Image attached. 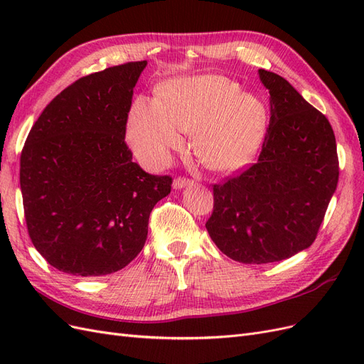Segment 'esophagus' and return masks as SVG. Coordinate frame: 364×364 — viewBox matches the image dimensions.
<instances>
[{
  "label": "esophagus",
  "instance_id": "esophagus-1",
  "mask_svg": "<svg viewBox=\"0 0 364 364\" xmlns=\"http://www.w3.org/2000/svg\"><path fill=\"white\" fill-rule=\"evenodd\" d=\"M190 183H193V181H191V179H186V178H176V179H174V182H173V186H174L176 190H181V188H183V186L190 185Z\"/></svg>",
  "mask_w": 364,
  "mask_h": 364
}]
</instances>
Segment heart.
<instances>
[{"label": "heart", "instance_id": "obj_1", "mask_svg": "<svg viewBox=\"0 0 364 364\" xmlns=\"http://www.w3.org/2000/svg\"><path fill=\"white\" fill-rule=\"evenodd\" d=\"M269 127L259 98L243 94L222 75L173 80L156 102L139 97L129 117L127 139L141 158L162 161L182 146V132H194V149L213 168L237 170L258 151Z\"/></svg>", "mask_w": 364, "mask_h": 364}]
</instances>
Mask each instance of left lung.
<instances>
[{
  "instance_id": "8db88e82",
  "label": "left lung",
  "mask_w": 364,
  "mask_h": 364,
  "mask_svg": "<svg viewBox=\"0 0 364 364\" xmlns=\"http://www.w3.org/2000/svg\"><path fill=\"white\" fill-rule=\"evenodd\" d=\"M270 123L255 164L213 185L206 229L226 257L267 264L313 245L338 182L334 130L284 77L259 70Z\"/></svg>"
}]
</instances>
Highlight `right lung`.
Returning <instances> with one entry per match:
<instances>
[{
  "mask_svg": "<svg viewBox=\"0 0 364 364\" xmlns=\"http://www.w3.org/2000/svg\"><path fill=\"white\" fill-rule=\"evenodd\" d=\"M147 62L85 75L56 95L21 151L19 183L33 246L74 277H103L135 259L171 176L132 162L126 124Z\"/></svg>",
  "mask_w": 364,
  "mask_h": 364,
  "instance_id": "1",
  "label": "right lung"
}]
</instances>
